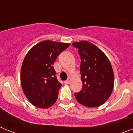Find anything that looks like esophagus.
<instances>
[{
	"instance_id": "1",
	"label": "esophagus",
	"mask_w": 133,
	"mask_h": 133,
	"mask_svg": "<svg viewBox=\"0 0 133 133\" xmlns=\"http://www.w3.org/2000/svg\"><path fill=\"white\" fill-rule=\"evenodd\" d=\"M70 79H67V80H66V81H64V84H69V83H70Z\"/></svg>"
}]
</instances>
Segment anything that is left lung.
Instances as JSON below:
<instances>
[{"mask_svg": "<svg viewBox=\"0 0 133 133\" xmlns=\"http://www.w3.org/2000/svg\"><path fill=\"white\" fill-rule=\"evenodd\" d=\"M81 56V75L83 88L75 93V98L87 107L104 104L111 95L114 87V74L107 56L97 46L88 41L73 43Z\"/></svg>", "mask_w": 133, "mask_h": 133, "instance_id": "left-lung-1", "label": "left lung"}]
</instances>
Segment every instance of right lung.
<instances>
[{
  "label": "right lung",
  "mask_w": 133,
  "mask_h": 133,
  "mask_svg": "<svg viewBox=\"0 0 133 133\" xmlns=\"http://www.w3.org/2000/svg\"><path fill=\"white\" fill-rule=\"evenodd\" d=\"M69 46V43L42 41L32 47L24 57L21 71V85L34 106L46 109L56 101L62 84L56 78L53 64Z\"/></svg>",
  "instance_id": "add662e5"
}]
</instances>
